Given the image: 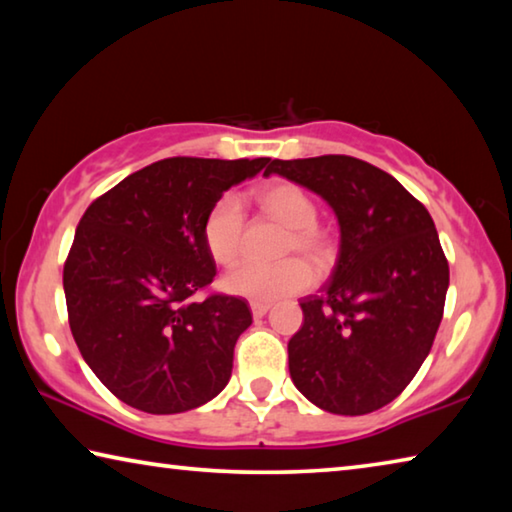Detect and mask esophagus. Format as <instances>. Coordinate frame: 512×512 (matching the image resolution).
<instances>
[{
	"mask_svg": "<svg viewBox=\"0 0 512 512\" xmlns=\"http://www.w3.org/2000/svg\"><path fill=\"white\" fill-rule=\"evenodd\" d=\"M268 309H271V305H266V302H250V311H253L255 318L266 316Z\"/></svg>",
	"mask_w": 512,
	"mask_h": 512,
	"instance_id": "1",
	"label": "esophagus"
}]
</instances>
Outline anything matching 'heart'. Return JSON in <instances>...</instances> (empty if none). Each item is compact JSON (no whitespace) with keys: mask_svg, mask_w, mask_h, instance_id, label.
I'll list each match as a JSON object with an SVG mask.
<instances>
[{"mask_svg":"<svg viewBox=\"0 0 512 512\" xmlns=\"http://www.w3.org/2000/svg\"><path fill=\"white\" fill-rule=\"evenodd\" d=\"M255 203L262 210L289 228L284 239L282 255H302L311 264L325 266L332 257V241L327 232L318 228V207L305 189L289 180H275L259 187ZM244 207L235 196L225 194L207 210L203 221V241L210 257L216 264L232 266L241 257V241H244ZM311 268L302 259H289L277 266L244 264L223 277V289L232 296L253 302H275L309 289Z\"/></svg>","mask_w":512,"mask_h":512,"instance_id":"b5f03b06","label":"heart"}]
</instances>
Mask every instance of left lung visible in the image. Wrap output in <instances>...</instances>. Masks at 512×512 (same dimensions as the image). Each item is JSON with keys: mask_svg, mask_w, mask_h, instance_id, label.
Here are the masks:
<instances>
[{"mask_svg": "<svg viewBox=\"0 0 512 512\" xmlns=\"http://www.w3.org/2000/svg\"><path fill=\"white\" fill-rule=\"evenodd\" d=\"M271 173L323 198L341 232L323 293L300 300L293 384L329 413L377 411L409 386L443 320L449 266L436 225L391 173L350 155L273 160Z\"/></svg>", "mask_w": 512, "mask_h": 512, "instance_id": "obj_1", "label": "left lung"}]
</instances>
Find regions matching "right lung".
<instances>
[{
    "instance_id": "right-lung-1",
    "label": "right lung",
    "mask_w": 512,
    "mask_h": 512,
    "mask_svg": "<svg viewBox=\"0 0 512 512\" xmlns=\"http://www.w3.org/2000/svg\"><path fill=\"white\" fill-rule=\"evenodd\" d=\"M271 158H167L97 198L76 228L63 287L81 357L144 413L196 409L219 395L253 323L235 296H194L214 280L203 221L223 192Z\"/></svg>"
}]
</instances>
